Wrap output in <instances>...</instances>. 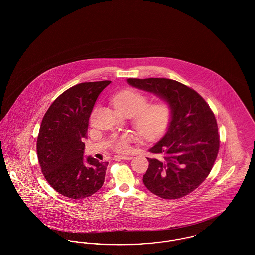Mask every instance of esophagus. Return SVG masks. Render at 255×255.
I'll list each match as a JSON object with an SVG mask.
<instances>
[{"mask_svg": "<svg viewBox=\"0 0 255 255\" xmlns=\"http://www.w3.org/2000/svg\"><path fill=\"white\" fill-rule=\"evenodd\" d=\"M115 159H127V160H129V159H132V157L131 156H116Z\"/></svg>", "mask_w": 255, "mask_h": 255, "instance_id": "34e87169", "label": "esophagus"}]
</instances>
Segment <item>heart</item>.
<instances>
[{
  "label": "heart",
  "mask_w": 255,
  "mask_h": 255,
  "mask_svg": "<svg viewBox=\"0 0 255 255\" xmlns=\"http://www.w3.org/2000/svg\"><path fill=\"white\" fill-rule=\"evenodd\" d=\"M148 98L144 94L127 89L113 98L116 109L122 113L134 115L133 126L142 137L156 138L164 132L170 119L169 105L158 101L147 105ZM133 136L123 134L115 141V149L119 153H128L131 150Z\"/></svg>",
  "instance_id": "heart-1"
}]
</instances>
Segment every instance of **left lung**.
<instances>
[{
	"label": "left lung",
	"mask_w": 255,
	"mask_h": 255,
	"mask_svg": "<svg viewBox=\"0 0 255 255\" xmlns=\"http://www.w3.org/2000/svg\"><path fill=\"white\" fill-rule=\"evenodd\" d=\"M130 85L153 93L169 104L171 120L163 137L149 151L143 175L148 190L162 199L193 192L212 169L220 136L215 116L195 90L167 78H128Z\"/></svg>",
	"instance_id": "obj_1"
}]
</instances>
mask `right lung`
Here are the masks:
<instances>
[{"label":"right lung","instance_id":"1","mask_svg":"<svg viewBox=\"0 0 255 255\" xmlns=\"http://www.w3.org/2000/svg\"><path fill=\"white\" fill-rule=\"evenodd\" d=\"M110 80L73 86L46 112L37 137L42 173L58 193L75 200L95 194L103 185L107 161L84 158L89 119L99 94Z\"/></svg>","mask_w":255,"mask_h":255}]
</instances>
